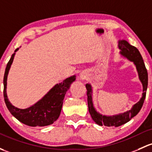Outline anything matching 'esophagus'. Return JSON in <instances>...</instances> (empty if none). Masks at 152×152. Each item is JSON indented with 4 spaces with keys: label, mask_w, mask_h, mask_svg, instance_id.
<instances>
[{
    "label": "esophagus",
    "mask_w": 152,
    "mask_h": 152,
    "mask_svg": "<svg viewBox=\"0 0 152 152\" xmlns=\"http://www.w3.org/2000/svg\"><path fill=\"white\" fill-rule=\"evenodd\" d=\"M80 78L81 79H84L86 78V76H84V75H83V74H81L80 75Z\"/></svg>",
    "instance_id": "obj_1"
}]
</instances>
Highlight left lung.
<instances>
[{
	"mask_svg": "<svg viewBox=\"0 0 152 152\" xmlns=\"http://www.w3.org/2000/svg\"><path fill=\"white\" fill-rule=\"evenodd\" d=\"M118 47L121 50L120 55L130 61L132 62L136 67L138 77L143 85V94H142L140 100L138 103L133 105L130 110L124 113H121V114L113 115V116H106V115L100 114L96 111L93 105V102H92V86L89 84H86V88L87 90V95L89 112L94 122L100 126L105 125L107 127H112V126L119 127V126L128 122L132 118H133L138 114L143 106V102H144L145 97H146L148 86V73L139 51L136 47L130 45L125 40L119 41Z\"/></svg>",
	"mask_w": 152,
	"mask_h": 152,
	"instance_id": "left-lung-1",
	"label": "left lung"
}]
</instances>
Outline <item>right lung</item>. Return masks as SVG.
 I'll return each instance as SVG.
<instances>
[{"label":"right lung","instance_id":"add662e5","mask_svg":"<svg viewBox=\"0 0 152 152\" xmlns=\"http://www.w3.org/2000/svg\"><path fill=\"white\" fill-rule=\"evenodd\" d=\"M13 54L6 65L4 77V97L8 109L14 117L20 122L30 127H44L53 124L60 116L63 100L66 92L72 83L76 80V76L67 78L63 82L55 84L49 92L37 103L29 108H22L14 106L9 100L6 93L7 77L11 65L14 60L15 52Z\"/></svg>","mask_w":152,"mask_h":152}]
</instances>
